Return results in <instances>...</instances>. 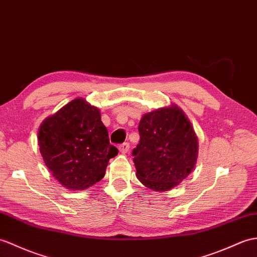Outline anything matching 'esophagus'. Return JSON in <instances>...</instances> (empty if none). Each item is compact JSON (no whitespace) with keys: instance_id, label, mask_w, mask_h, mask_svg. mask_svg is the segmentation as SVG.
I'll use <instances>...</instances> for the list:
<instances>
[{"instance_id":"esophagus-1","label":"esophagus","mask_w":257,"mask_h":257,"mask_svg":"<svg viewBox=\"0 0 257 257\" xmlns=\"http://www.w3.org/2000/svg\"><path fill=\"white\" fill-rule=\"evenodd\" d=\"M129 148H130V146H129V143L128 142H123V143H121L120 146H119V151H120L121 153H127L128 151H129Z\"/></svg>"}]
</instances>
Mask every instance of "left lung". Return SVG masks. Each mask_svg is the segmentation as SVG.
<instances>
[{
    "label": "left lung",
    "instance_id": "obj_1",
    "mask_svg": "<svg viewBox=\"0 0 257 257\" xmlns=\"http://www.w3.org/2000/svg\"><path fill=\"white\" fill-rule=\"evenodd\" d=\"M140 141L134 151L137 176L147 187L165 192L194 170L198 140L177 106L148 112L139 122Z\"/></svg>",
    "mask_w": 257,
    "mask_h": 257
}]
</instances>
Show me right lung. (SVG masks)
Here are the masks:
<instances>
[{
    "label": "right lung",
    "instance_id": "right-lung-1",
    "mask_svg": "<svg viewBox=\"0 0 257 257\" xmlns=\"http://www.w3.org/2000/svg\"><path fill=\"white\" fill-rule=\"evenodd\" d=\"M41 156L52 176L64 187L82 190L104 177L118 150L96 107L76 98L48 117L38 133Z\"/></svg>",
    "mask_w": 257,
    "mask_h": 257
}]
</instances>
